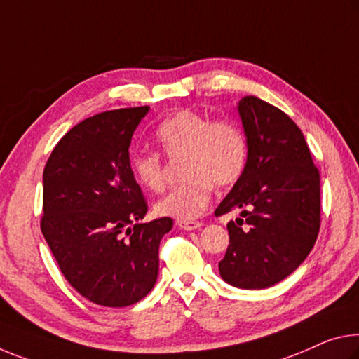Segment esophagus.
Returning a JSON list of instances; mask_svg holds the SVG:
<instances>
[{
    "label": "esophagus",
    "mask_w": 359,
    "mask_h": 359,
    "mask_svg": "<svg viewBox=\"0 0 359 359\" xmlns=\"http://www.w3.org/2000/svg\"><path fill=\"white\" fill-rule=\"evenodd\" d=\"M177 225L180 226V229H184L187 231L196 230V229H200V226H203L201 222H198V220H179Z\"/></svg>",
    "instance_id": "1"
}]
</instances>
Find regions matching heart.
I'll return each mask as SVG.
<instances>
[{
	"mask_svg": "<svg viewBox=\"0 0 359 359\" xmlns=\"http://www.w3.org/2000/svg\"><path fill=\"white\" fill-rule=\"evenodd\" d=\"M156 139L169 158H184L180 172L185 180L155 204L156 214L163 217H200L210 201L214 185H233L246 168V137L229 119L212 121L203 113L179 110L159 124ZM130 169L147 190L161 191L166 185V169L156 151L134 153Z\"/></svg>",
	"mask_w": 359,
	"mask_h": 359,
	"instance_id": "obj_1",
	"label": "heart"
}]
</instances>
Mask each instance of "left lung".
<instances>
[{
  "label": "left lung",
  "mask_w": 359,
  "mask_h": 359,
  "mask_svg": "<svg viewBox=\"0 0 359 359\" xmlns=\"http://www.w3.org/2000/svg\"><path fill=\"white\" fill-rule=\"evenodd\" d=\"M248 144L244 172L215 215L229 222L220 276L241 289H265L291 275L310 254L321 222L320 172L302 130L280 108L254 95L238 104Z\"/></svg>",
  "instance_id": "1"
}]
</instances>
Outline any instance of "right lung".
I'll use <instances>...</instances> for the list:
<instances>
[{
    "label": "right lung",
    "instance_id": "add662e5",
    "mask_svg": "<svg viewBox=\"0 0 359 359\" xmlns=\"http://www.w3.org/2000/svg\"><path fill=\"white\" fill-rule=\"evenodd\" d=\"M150 107L84 119L59 140L43 172L41 231L65 280L90 302L128 306L158 278L159 241L170 217L147 224L129 145Z\"/></svg>",
    "mask_w": 359,
    "mask_h": 359
}]
</instances>
